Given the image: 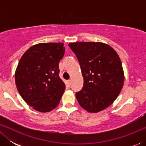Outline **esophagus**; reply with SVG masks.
Returning a JSON list of instances; mask_svg holds the SVG:
<instances>
[{
  "mask_svg": "<svg viewBox=\"0 0 146 146\" xmlns=\"http://www.w3.org/2000/svg\"><path fill=\"white\" fill-rule=\"evenodd\" d=\"M66 84L70 86L71 85V81L70 80H67L66 81Z\"/></svg>",
  "mask_w": 146,
  "mask_h": 146,
  "instance_id": "1",
  "label": "esophagus"
}]
</instances>
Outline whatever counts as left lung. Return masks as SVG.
I'll use <instances>...</instances> for the list:
<instances>
[{
    "label": "left lung",
    "mask_w": 146,
    "mask_h": 146,
    "mask_svg": "<svg viewBox=\"0 0 146 146\" xmlns=\"http://www.w3.org/2000/svg\"><path fill=\"white\" fill-rule=\"evenodd\" d=\"M68 46L76 56L84 78L82 88L76 93L79 104L92 113L107 108L118 96L124 82L118 54L102 42H80Z\"/></svg>",
    "instance_id": "8db88e82"
}]
</instances>
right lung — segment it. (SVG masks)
<instances>
[{
    "label": "right lung",
    "instance_id": "1",
    "mask_svg": "<svg viewBox=\"0 0 146 146\" xmlns=\"http://www.w3.org/2000/svg\"><path fill=\"white\" fill-rule=\"evenodd\" d=\"M64 43H40L28 49L15 72L18 91L36 110L48 112L60 103L65 84L59 77V62L64 55Z\"/></svg>",
    "mask_w": 146,
    "mask_h": 146
}]
</instances>
